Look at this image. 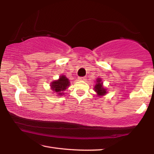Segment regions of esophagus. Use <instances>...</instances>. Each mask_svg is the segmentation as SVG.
Segmentation results:
<instances>
[{"label": "esophagus", "mask_w": 154, "mask_h": 154, "mask_svg": "<svg viewBox=\"0 0 154 154\" xmlns=\"http://www.w3.org/2000/svg\"><path fill=\"white\" fill-rule=\"evenodd\" d=\"M79 80H85V79H86V77H79Z\"/></svg>", "instance_id": "34e87169"}]
</instances>
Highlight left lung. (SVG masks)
Instances as JSON below:
<instances>
[{
    "mask_svg": "<svg viewBox=\"0 0 154 154\" xmlns=\"http://www.w3.org/2000/svg\"><path fill=\"white\" fill-rule=\"evenodd\" d=\"M96 84L94 86V90L96 92H97L98 96H103L105 95L106 94V89H105L103 87V83L101 82V80L100 79H98L96 80Z\"/></svg>",
    "mask_w": 154,
    "mask_h": 154,
    "instance_id": "1",
    "label": "left lung"
}]
</instances>
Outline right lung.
<instances>
[{
	"label": "right lung",
	"instance_id": "add662e5",
	"mask_svg": "<svg viewBox=\"0 0 154 154\" xmlns=\"http://www.w3.org/2000/svg\"><path fill=\"white\" fill-rule=\"evenodd\" d=\"M51 85V90L54 92H57L59 95H62V92H63L66 89V88L69 85V82L64 75H62L58 80L52 82Z\"/></svg>",
	"mask_w": 154,
	"mask_h": 154
}]
</instances>
